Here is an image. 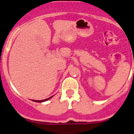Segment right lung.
Instances as JSON below:
<instances>
[{
    "mask_svg": "<svg viewBox=\"0 0 134 134\" xmlns=\"http://www.w3.org/2000/svg\"><path fill=\"white\" fill-rule=\"evenodd\" d=\"M53 96H51V97H49V98L45 99H43V100H32V101H33V102H39V103H41V102H46V101H48V99H51L52 97H53Z\"/></svg>",
    "mask_w": 134,
    "mask_h": 134,
    "instance_id": "obj_1",
    "label": "right lung"
}]
</instances>
